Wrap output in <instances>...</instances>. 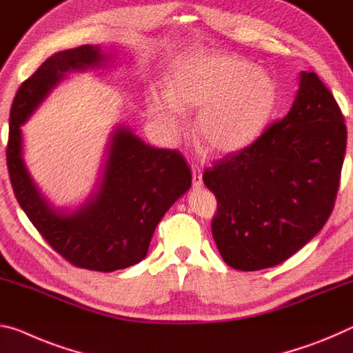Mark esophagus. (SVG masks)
Masks as SVG:
<instances>
[{
    "label": "esophagus",
    "mask_w": 353,
    "mask_h": 353,
    "mask_svg": "<svg viewBox=\"0 0 353 353\" xmlns=\"http://www.w3.org/2000/svg\"><path fill=\"white\" fill-rule=\"evenodd\" d=\"M192 184L194 188H200L203 184V178H201V170L199 167H192Z\"/></svg>",
    "instance_id": "esophagus-1"
}]
</instances>
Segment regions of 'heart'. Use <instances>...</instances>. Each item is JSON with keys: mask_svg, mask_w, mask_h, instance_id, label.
Segmentation results:
<instances>
[{"mask_svg": "<svg viewBox=\"0 0 353 353\" xmlns=\"http://www.w3.org/2000/svg\"><path fill=\"white\" fill-rule=\"evenodd\" d=\"M279 88L268 72L244 57L206 53L181 62L169 92L152 89L148 111L172 136L184 128V112L200 109L195 122L208 152L230 154L248 145L269 122Z\"/></svg>", "mask_w": 353, "mask_h": 353, "instance_id": "b5f03b06", "label": "heart"}]
</instances>
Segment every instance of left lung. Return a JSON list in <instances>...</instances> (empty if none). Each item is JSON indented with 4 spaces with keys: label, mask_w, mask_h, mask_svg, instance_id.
Returning <instances> with one entry per match:
<instances>
[{
    "label": "left lung",
    "mask_w": 353,
    "mask_h": 353,
    "mask_svg": "<svg viewBox=\"0 0 353 353\" xmlns=\"http://www.w3.org/2000/svg\"><path fill=\"white\" fill-rule=\"evenodd\" d=\"M345 143L332 92L302 72L291 111L205 170L217 199L212 236L230 268H274L319 233L334 208Z\"/></svg>",
    "instance_id": "8db88e82"
}]
</instances>
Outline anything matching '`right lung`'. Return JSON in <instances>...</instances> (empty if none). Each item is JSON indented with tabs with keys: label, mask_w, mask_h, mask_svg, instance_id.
I'll return each instance as SVG.
<instances>
[{
	"label": "right lung",
	"mask_w": 353,
	"mask_h": 353,
	"mask_svg": "<svg viewBox=\"0 0 353 353\" xmlns=\"http://www.w3.org/2000/svg\"><path fill=\"white\" fill-rule=\"evenodd\" d=\"M106 59L98 45L48 57L17 92L6 150L17 201L34 227L68 263L98 272L142 261L156 225L192 183L186 161L176 150L147 145L128 126L119 125L109 137L100 178L85 203L67 212L45 199L23 161L21 125L68 72L98 68Z\"/></svg>",
	"instance_id": "right-lung-1"
}]
</instances>
